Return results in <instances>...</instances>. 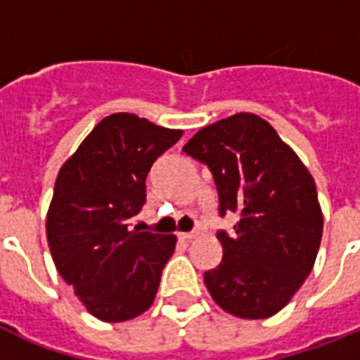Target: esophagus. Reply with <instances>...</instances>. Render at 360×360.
<instances>
[{
  "mask_svg": "<svg viewBox=\"0 0 360 360\" xmlns=\"http://www.w3.org/2000/svg\"><path fill=\"white\" fill-rule=\"evenodd\" d=\"M194 237H196V231H191V233H179V239L186 240V243L194 239Z\"/></svg>",
  "mask_w": 360,
  "mask_h": 360,
  "instance_id": "obj_1",
  "label": "esophagus"
}]
</instances>
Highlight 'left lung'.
Returning <instances> with one entry per match:
<instances>
[{"label": "left lung", "mask_w": 360, "mask_h": 360, "mask_svg": "<svg viewBox=\"0 0 360 360\" xmlns=\"http://www.w3.org/2000/svg\"><path fill=\"white\" fill-rule=\"evenodd\" d=\"M183 151L213 172L220 214L240 217L231 236L217 233L222 262L203 274L209 293L236 318H271L318 256L323 213L314 177L271 123L250 112L203 127Z\"/></svg>", "instance_id": "obj_1"}]
</instances>
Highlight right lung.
Listing matches in <instances>:
<instances>
[{
  "instance_id": "right-lung-1",
  "label": "right lung",
  "mask_w": 360,
  "mask_h": 360,
  "mask_svg": "<svg viewBox=\"0 0 360 360\" xmlns=\"http://www.w3.org/2000/svg\"><path fill=\"white\" fill-rule=\"evenodd\" d=\"M183 130L134 114H112L61 166L46 213V239L61 278L106 323L151 307L175 236L130 230L146 203L153 162Z\"/></svg>"
}]
</instances>
